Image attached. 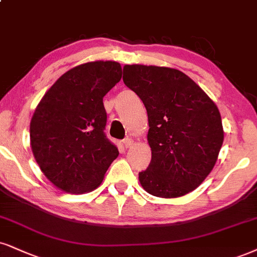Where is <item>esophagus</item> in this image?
Wrapping results in <instances>:
<instances>
[{"mask_svg":"<svg viewBox=\"0 0 257 257\" xmlns=\"http://www.w3.org/2000/svg\"><path fill=\"white\" fill-rule=\"evenodd\" d=\"M122 144L125 148H131V145L134 144V141H132L131 138H125L122 141Z\"/></svg>","mask_w":257,"mask_h":257,"instance_id":"obj_1","label":"esophagus"}]
</instances>
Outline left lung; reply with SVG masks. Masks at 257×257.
I'll list each match as a JSON object with an SVG mask.
<instances>
[{
  "mask_svg": "<svg viewBox=\"0 0 257 257\" xmlns=\"http://www.w3.org/2000/svg\"><path fill=\"white\" fill-rule=\"evenodd\" d=\"M122 81L148 112L151 162L139 173L149 194L177 198L194 191L213 169L224 141L217 106L176 69L125 65Z\"/></svg>",
  "mask_w": 257,
  "mask_h": 257,
  "instance_id": "8db88e82",
  "label": "left lung"
}]
</instances>
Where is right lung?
Here are the masks:
<instances>
[{
  "mask_svg": "<svg viewBox=\"0 0 257 257\" xmlns=\"http://www.w3.org/2000/svg\"><path fill=\"white\" fill-rule=\"evenodd\" d=\"M121 80L116 62H90L62 75L31 120V147L41 172L62 191L81 194L102 182L118 148L107 138L103 96Z\"/></svg>",
  "mask_w": 257,
  "mask_h": 257,
  "instance_id": "obj_1",
  "label": "right lung"
}]
</instances>
